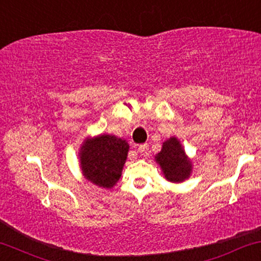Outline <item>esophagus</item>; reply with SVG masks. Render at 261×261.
Segmentation results:
<instances>
[{
	"mask_svg": "<svg viewBox=\"0 0 261 261\" xmlns=\"http://www.w3.org/2000/svg\"><path fill=\"white\" fill-rule=\"evenodd\" d=\"M138 153H140L141 155H147L148 154V150H149V146H148L147 143L144 144H140L138 146Z\"/></svg>",
	"mask_w": 261,
	"mask_h": 261,
	"instance_id": "34e87169",
	"label": "esophagus"
}]
</instances>
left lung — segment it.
Instances as JSON below:
<instances>
[{
  "label": "left lung",
  "instance_id": "8db88e82",
  "mask_svg": "<svg viewBox=\"0 0 261 261\" xmlns=\"http://www.w3.org/2000/svg\"><path fill=\"white\" fill-rule=\"evenodd\" d=\"M155 161L163 171L164 177L171 183H182L193 172V161L177 137H170L163 143L161 150L155 155Z\"/></svg>",
  "mask_w": 261,
  "mask_h": 261
}]
</instances>
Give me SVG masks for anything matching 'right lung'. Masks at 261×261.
Returning <instances> with one entry per match:
<instances>
[{"instance_id":"right-lung-1","label":"right lung","mask_w":261,"mask_h":261,"mask_svg":"<svg viewBox=\"0 0 261 261\" xmlns=\"http://www.w3.org/2000/svg\"><path fill=\"white\" fill-rule=\"evenodd\" d=\"M128 143L114 135L87 137L79 148L82 173L94 186L112 189L120 179L126 163Z\"/></svg>"}]
</instances>
